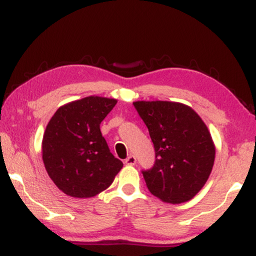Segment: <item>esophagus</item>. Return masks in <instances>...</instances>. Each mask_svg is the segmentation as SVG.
<instances>
[{
    "label": "esophagus",
    "instance_id": "34e87169",
    "mask_svg": "<svg viewBox=\"0 0 256 256\" xmlns=\"http://www.w3.org/2000/svg\"><path fill=\"white\" fill-rule=\"evenodd\" d=\"M125 164L126 165H134V164H136V156H134V155L128 156L125 158Z\"/></svg>",
    "mask_w": 256,
    "mask_h": 256
}]
</instances>
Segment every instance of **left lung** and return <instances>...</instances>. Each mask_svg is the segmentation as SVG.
Masks as SVG:
<instances>
[{
	"label": "left lung",
	"instance_id": "8db88e82",
	"mask_svg": "<svg viewBox=\"0 0 256 256\" xmlns=\"http://www.w3.org/2000/svg\"><path fill=\"white\" fill-rule=\"evenodd\" d=\"M152 140L155 162L142 171L148 190L164 202L192 200L210 177L216 148L198 114L188 106L168 101H137Z\"/></svg>",
	"mask_w": 256,
	"mask_h": 256
}]
</instances>
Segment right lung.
Returning a JSON list of instances; mask_svg holds the SVG:
<instances>
[{"label":"right lung","mask_w":256,"mask_h":256,"mask_svg":"<svg viewBox=\"0 0 256 256\" xmlns=\"http://www.w3.org/2000/svg\"><path fill=\"white\" fill-rule=\"evenodd\" d=\"M116 100L89 96L55 112L43 134L42 155L49 177L66 195L96 196L113 183L122 162L112 154L100 124Z\"/></svg>","instance_id":"1"}]
</instances>
